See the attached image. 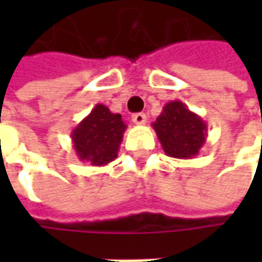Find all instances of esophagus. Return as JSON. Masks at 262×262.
I'll list each match as a JSON object with an SVG mask.
<instances>
[{
  "label": "esophagus",
  "mask_w": 262,
  "mask_h": 262,
  "mask_svg": "<svg viewBox=\"0 0 262 262\" xmlns=\"http://www.w3.org/2000/svg\"><path fill=\"white\" fill-rule=\"evenodd\" d=\"M133 122L137 124V125H144L147 122L146 114H141V112H140V114H134V115H133Z\"/></svg>",
  "instance_id": "34e87169"
}]
</instances>
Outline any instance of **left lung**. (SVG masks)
Returning <instances> with one entry per match:
<instances>
[{"instance_id":"1","label":"left lung","mask_w":262,"mask_h":262,"mask_svg":"<svg viewBox=\"0 0 262 262\" xmlns=\"http://www.w3.org/2000/svg\"><path fill=\"white\" fill-rule=\"evenodd\" d=\"M153 129L166 156L175 159L195 157L207 140V124L181 100L163 106L153 122Z\"/></svg>"}]
</instances>
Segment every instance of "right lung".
I'll return each mask as SVG.
<instances>
[{"label": "right lung", "mask_w": 262, "mask_h": 262, "mask_svg": "<svg viewBox=\"0 0 262 262\" xmlns=\"http://www.w3.org/2000/svg\"><path fill=\"white\" fill-rule=\"evenodd\" d=\"M126 129L121 114H114L102 103L71 131L73 148L78 160L92 166H105L118 157Z\"/></svg>", "instance_id": "add662e5"}]
</instances>
